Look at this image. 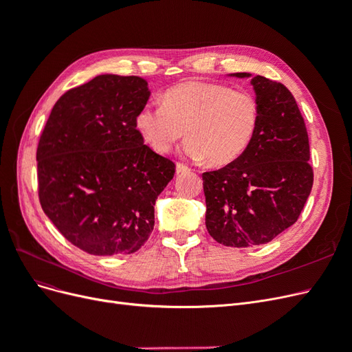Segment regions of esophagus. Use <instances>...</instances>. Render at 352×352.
I'll use <instances>...</instances> for the list:
<instances>
[{"label":"esophagus","instance_id":"1","mask_svg":"<svg viewBox=\"0 0 352 352\" xmlns=\"http://www.w3.org/2000/svg\"><path fill=\"white\" fill-rule=\"evenodd\" d=\"M176 172L177 173H188V172H190V168L188 166L182 164V163H177L176 164Z\"/></svg>","mask_w":352,"mask_h":352}]
</instances>
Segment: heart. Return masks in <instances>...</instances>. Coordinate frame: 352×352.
<instances>
[{
  "instance_id": "1",
  "label": "heart",
  "mask_w": 352,
  "mask_h": 352,
  "mask_svg": "<svg viewBox=\"0 0 352 352\" xmlns=\"http://www.w3.org/2000/svg\"><path fill=\"white\" fill-rule=\"evenodd\" d=\"M135 126L158 154H167L186 135L184 154L226 166L248 150L258 126V104L250 92L225 85L184 82L167 89L162 104H146Z\"/></svg>"
}]
</instances>
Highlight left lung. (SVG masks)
<instances>
[{"mask_svg":"<svg viewBox=\"0 0 352 352\" xmlns=\"http://www.w3.org/2000/svg\"><path fill=\"white\" fill-rule=\"evenodd\" d=\"M258 104L254 140L235 162L202 173L206 226L226 247L267 243L300 217L313 188L305 123L285 85L250 73Z\"/></svg>","mask_w":352,"mask_h":352,"instance_id":"1","label":"left lung"}]
</instances>
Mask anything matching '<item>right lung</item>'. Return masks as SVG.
<instances>
[{
	"label": "right lung",
	"instance_id": "1",
	"mask_svg": "<svg viewBox=\"0 0 352 352\" xmlns=\"http://www.w3.org/2000/svg\"><path fill=\"white\" fill-rule=\"evenodd\" d=\"M150 95L142 78L100 74L61 95L41 135L42 210L85 252L132 254L154 229L175 163L144 145L135 126Z\"/></svg>",
	"mask_w": 352,
	"mask_h": 352
}]
</instances>
